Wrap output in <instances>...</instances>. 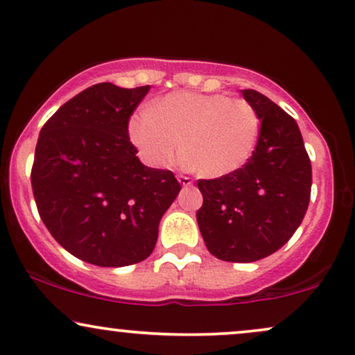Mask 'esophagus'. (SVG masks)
<instances>
[{
    "label": "esophagus",
    "mask_w": 355,
    "mask_h": 355,
    "mask_svg": "<svg viewBox=\"0 0 355 355\" xmlns=\"http://www.w3.org/2000/svg\"><path fill=\"white\" fill-rule=\"evenodd\" d=\"M177 180H178V183H180L182 187H190L191 183H193V182H191V178L190 177H185V175H178Z\"/></svg>",
    "instance_id": "esophagus-1"
}]
</instances>
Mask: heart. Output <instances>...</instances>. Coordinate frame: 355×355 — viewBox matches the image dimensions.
Returning <instances> with one entry per match:
<instances>
[{
  "instance_id": "heart-1",
  "label": "heart",
  "mask_w": 355,
  "mask_h": 355,
  "mask_svg": "<svg viewBox=\"0 0 355 355\" xmlns=\"http://www.w3.org/2000/svg\"><path fill=\"white\" fill-rule=\"evenodd\" d=\"M129 137L153 166L173 164L183 150L200 175L220 178L241 170L256 150L259 115L250 102L225 94L172 92L129 121Z\"/></svg>"
}]
</instances>
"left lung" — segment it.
Returning a JSON list of instances; mask_svg holds the SVG:
<instances>
[{
  "instance_id": "obj_1",
  "label": "left lung",
  "mask_w": 355,
  "mask_h": 355,
  "mask_svg": "<svg viewBox=\"0 0 355 355\" xmlns=\"http://www.w3.org/2000/svg\"><path fill=\"white\" fill-rule=\"evenodd\" d=\"M241 94L261 121L253 157L232 175L198 180L200 233L208 251L230 263L258 261L284 246L304 218L313 183L296 121L261 92Z\"/></svg>"
}]
</instances>
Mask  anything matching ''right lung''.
I'll return each instance as SVG.
<instances>
[{"instance_id": "obj_1", "label": "right lung", "mask_w": 355, "mask_h": 355, "mask_svg": "<svg viewBox=\"0 0 355 355\" xmlns=\"http://www.w3.org/2000/svg\"><path fill=\"white\" fill-rule=\"evenodd\" d=\"M150 85H91L61 105L37 139L31 185L37 211L72 256L104 268L144 261L180 183L148 168L130 144V115Z\"/></svg>"}]
</instances>
